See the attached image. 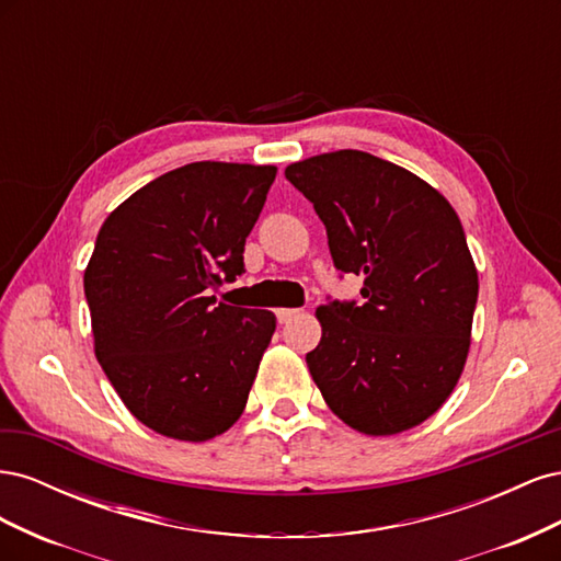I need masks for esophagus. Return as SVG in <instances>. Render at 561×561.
<instances>
[{"label": "esophagus", "mask_w": 561, "mask_h": 561, "mask_svg": "<svg viewBox=\"0 0 561 561\" xmlns=\"http://www.w3.org/2000/svg\"><path fill=\"white\" fill-rule=\"evenodd\" d=\"M299 311L297 309H276V318L278 322H290L293 318H297Z\"/></svg>", "instance_id": "34e87169"}]
</instances>
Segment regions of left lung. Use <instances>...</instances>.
<instances>
[{"label": "left lung", "instance_id": "obj_1", "mask_svg": "<svg viewBox=\"0 0 561 561\" xmlns=\"http://www.w3.org/2000/svg\"><path fill=\"white\" fill-rule=\"evenodd\" d=\"M334 266L363 276V307L316 309L307 365L322 400L365 435H398L433 416L461 379L478 304V268L451 203L407 168L360 149L290 163Z\"/></svg>", "mask_w": 561, "mask_h": 561}]
</instances>
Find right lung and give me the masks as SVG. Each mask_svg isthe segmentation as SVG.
<instances>
[{
  "mask_svg": "<svg viewBox=\"0 0 561 561\" xmlns=\"http://www.w3.org/2000/svg\"><path fill=\"white\" fill-rule=\"evenodd\" d=\"M276 165L196 161L130 194L83 271L93 351L128 412L206 443L241 419L276 316L217 301L243 274L245 239Z\"/></svg>",
  "mask_w": 561,
  "mask_h": 561,
  "instance_id": "obj_1",
  "label": "right lung"
}]
</instances>
